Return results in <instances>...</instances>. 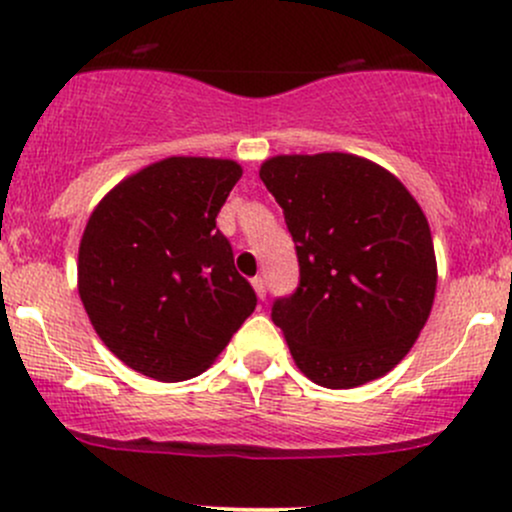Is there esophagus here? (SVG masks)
Listing matches in <instances>:
<instances>
[{"label": "esophagus", "instance_id": "1", "mask_svg": "<svg viewBox=\"0 0 512 512\" xmlns=\"http://www.w3.org/2000/svg\"><path fill=\"white\" fill-rule=\"evenodd\" d=\"M252 289H255L257 299H260V301H265V296H267V286H265V279H262V277H255V279H252Z\"/></svg>", "mask_w": 512, "mask_h": 512}]
</instances>
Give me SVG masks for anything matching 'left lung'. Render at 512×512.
<instances>
[{
  "label": "left lung",
  "instance_id": "1",
  "mask_svg": "<svg viewBox=\"0 0 512 512\" xmlns=\"http://www.w3.org/2000/svg\"><path fill=\"white\" fill-rule=\"evenodd\" d=\"M260 179L299 255V286L272 306L296 367L325 389L391 372L435 301V247L418 201L350 153L269 157Z\"/></svg>",
  "mask_w": 512,
  "mask_h": 512
}]
</instances>
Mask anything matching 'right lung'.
Wrapping results in <instances>:
<instances>
[{
    "mask_svg": "<svg viewBox=\"0 0 512 512\" xmlns=\"http://www.w3.org/2000/svg\"><path fill=\"white\" fill-rule=\"evenodd\" d=\"M243 167L165 157L116 184L80 240L77 289L94 330L136 372L199 376L255 311L216 216Z\"/></svg>",
    "mask_w": 512,
    "mask_h": 512,
    "instance_id": "add662e5",
    "label": "right lung"
}]
</instances>
